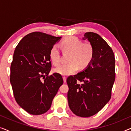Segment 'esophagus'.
Instances as JSON below:
<instances>
[{
  "label": "esophagus",
  "mask_w": 131,
  "mask_h": 131,
  "mask_svg": "<svg viewBox=\"0 0 131 131\" xmlns=\"http://www.w3.org/2000/svg\"><path fill=\"white\" fill-rule=\"evenodd\" d=\"M66 76H63V80H64V83H66Z\"/></svg>",
  "instance_id": "1"
}]
</instances>
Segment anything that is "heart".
Here are the masks:
<instances>
[{"label": "heart", "mask_w": 131, "mask_h": 131, "mask_svg": "<svg viewBox=\"0 0 131 131\" xmlns=\"http://www.w3.org/2000/svg\"><path fill=\"white\" fill-rule=\"evenodd\" d=\"M61 46L65 52L70 53L69 62L61 64L53 69V72L57 74L67 76L78 70L79 67L85 69L94 58V48L91 43H82L79 39L74 36L66 37L61 42ZM49 58L55 66L60 62V53L57 45L52 46L49 51Z\"/></svg>", "instance_id": "obj_1"}]
</instances>
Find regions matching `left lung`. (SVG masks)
Returning <instances> with one entry per match:
<instances>
[{"instance_id": "8db88e82", "label": "left lung", "mask_w": 131, "mask_h": 131, "mask_svg": "<svg viewBox=\"0 0 131 131\" xmlns=\"http://www.w3.org/2000/svg\"><path fill=\"white\" fill-rule=\"evenodd\" d=\"M84 36L94 48V58L86 69L67 78V99L73 113L88 117L110 100L116 78L115 58L112 48L99 35L87 32Z\"/></svg>"}]
</instances>
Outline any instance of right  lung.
I'll return each instance as SVG.
<instances>
[{
    "label": "right lung",
    "instance_id": "right-lung-1",
    "mask_svg": "<svg viewBox=\"0 0 131 131\" xmlns=\"http://www.w3.org/2000/svg\"><path fill=\"white\" fill-rule=\"evenodd\" d=\"M61 38L33 32L23 37L14 51L10 74L14 98L21 108L33 115L49 110L63 84L61 74L49 75L52 67L49 51Z\"/></svg>",
    "mask_w": 131,
    "mask_h": 131
}]
</instances>
